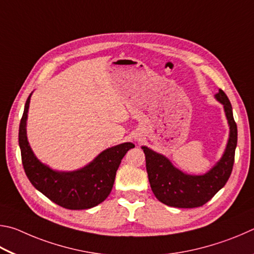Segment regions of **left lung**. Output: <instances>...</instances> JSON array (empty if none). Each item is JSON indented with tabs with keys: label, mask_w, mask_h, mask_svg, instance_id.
Segmentation results:
<instances>
[{
	"label": "left lung",
	"mask_w": 254,
	"mask_h": 254,
	"mask_svg": "<svg viewBox=\"0 0 254 254\" xmlns=\"http://www.w3.org/2000/svg\"><path fill=\"white\" fill-rule=\"evenodd\" d=\"M215 99L223 106L230 128L228 143L222 157L211 170L201 175L188 174L174 166L165 155L141 146L145 153L150 188L155 196L168 206L192 208L202 206L226 184L232 173L238 143V128L228 96L219 89Z\"/></svg>",
	"instance_id": "8db88e82"
}]
</instances>
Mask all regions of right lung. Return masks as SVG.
I'll list each match as a JSON object with an SVG mask.
<instances>
[{
  "label": "right lung",
  "mask_w": 254,
  "mask_h": 254,
  "mask_svg": "<svg viewBox=\"0 0 254 254\" xmlns=\"http://www.w3.org/2000/svg\"><path fill=\"white\" fill-rule=\"evenodd\" d=\"M31 96L32 92L25 102L19 128L22 164L31 184L53 203L64 208L86 210L97 206L108 197L123 157L135 145L123 143L107 148L79 170H53L35 156L26 136Z\"/></svg>",
  "instance_id": "obj_1"
}]
</instances>
